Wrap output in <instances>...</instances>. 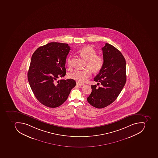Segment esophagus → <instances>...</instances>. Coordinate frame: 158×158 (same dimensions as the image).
Instances as JSON below:
<instances>
[{"label": "esophagus", "instance_id": "obj_1", "mask_svg": "<svg viewBox=\"0 0 158 158\" xmlns=\"http://www.w3.org/2000/svg\"><path fill=\"white\" fill-rule=\"evenodd\" d=\"M76 84L77 85H80V86H82V85H85L84 84H82V83H80V82H77V83H76Z\"/></svg>", "mask_w": 158, "mask_h": 158}]
</instances>
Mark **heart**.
<instances>
[{"mask_svg": "<svg viewBox=\"0 0 158 158\" xmlns=\"http://www.w3.org/2000/svg\"><path fill=\"white\" fill-rule=\"evenodd\" d=\"M78 53L86 60L85 67L87 68L82 70H74L69 74V77L77 82L83 83L91 75L90 69L95 73L101 70L104 64V59L102 56L97 55L96 51L90 46H85L81 48L78 50ZM67 62L68 66L69 68L71 67V56L68 57Z\"/></svg>", "mask_w": 158, "mask_h": 158, "instance_id": "obj_1", "label": "heart"}]
</instances>
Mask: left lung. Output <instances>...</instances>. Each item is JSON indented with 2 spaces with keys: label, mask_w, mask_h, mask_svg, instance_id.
I'll return each instance as SVG.
<instances>
[{
  "label": "left lung",
  "mask_w": 158,
  "mask_h": 158,
  "mask_svg": "<svg viewBox=\"0 0 158 158\" xmlns=\"http://www.w3.org/2000/svg\"><path fill=\"white\" fill-rule=\"evenodd\" d=\"M104 64L94 79L102 87L91 85V91L87 98L93 107L101 109L115 101L126 83V60L120 51L111 44L106 43L102 48Z\"/></svg>",
  "instance_id": "8db88e82"
}]
</instances>
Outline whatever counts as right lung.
I'll return each instance as SVG.
<instances>
[{
  "label": "right lung",
  "mask_w": 158,
  "mask_h": 158,
  "mask_svg": "<svg viewBox=\"0 0 158 158\" xmlns=\"http://www.w3.org/2000/svg\"><path fill=\"white\" fill-rule=\"evenodd\" d=\"M70 48L67 44L52 42L40 46L32 55L28 80L36 98L46 107L56 108L63 104L76 85L73 79L56 81L65 75Z\"/></svg>",
  "instance_id": "1"
}]
</instances>
